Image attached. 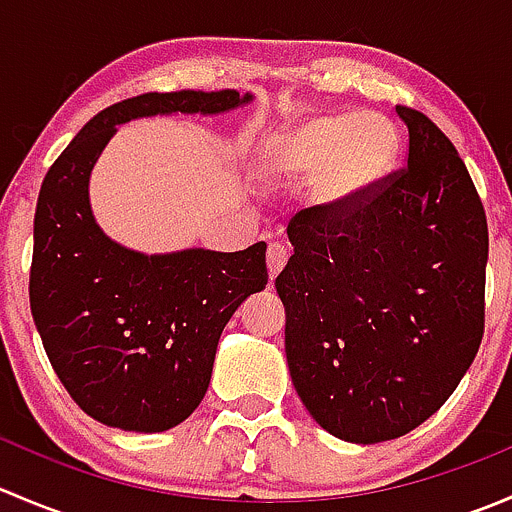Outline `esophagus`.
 I'll list each match as a JSON object with an SVG mask.
<instances>
[{
    "label": "esophagus",
    "mask_w": 512,
    "mask_h": 512,
    "mask_svg": "<svg viewBox=\"0 0 512 512\" xmlns=\"http://www.w3.org/2000/svg\"><path fill=\"white\" fill-rule=\"evenodd\" d=\"M287 260H289V252L285 245H280V242H272V245L267 247V270H270L272 280L280 275L282 267L287 265Z\"/></svg>",
    "instance_id": "obj_1"
}]
</instances>
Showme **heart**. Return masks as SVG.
<instances>
[{"label":"heart","instance_id":"heart-1","mask_svg":"<svg viewBox=\"0 0 512 512\" xmlns=\"http://www.w3.org/2000/svg\"><path fill=\"white\" fill-rule=\"evenodd\" d=\"M399 148L394 121L381 113H322L277 131L265 168L280 178L314 175L319 203L349 205L394 168Z\"/></svg>","mask_w":512,"mask_h":512}]
</instances>
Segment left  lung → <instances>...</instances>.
<instances>
[{"mask_svg": "<svg viewBox=\"0 0 512 512\" xmlns=\"http://www.w3.org/2000/svg\"><path fill=\"white\" fill-rule=\"evenodd\" d=\"M409 163L349 205L287 227L275 287L292 384L332 436L381 443L436 414L485 329L488 223L466 163L428 116L396 106Z\"/></svg>", "mask_w": 512, "mask_h": 512, "instance_id": "1", "label": "left lung"}]
</instances>
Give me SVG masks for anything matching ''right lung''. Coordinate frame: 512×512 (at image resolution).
Here are the masks:
<instances>
[{
  "label": "right lung",
  "mask_w": 512,
  "mask_h": 512,
  "mask_svg": "<svg viewBox=\"0 0 512 512\" xmlns=\"http://www.w3.org/2000/svg\"><path fill=\"white\" fill-rule=\"evenodd\" d=\"M237 91L141 94L96 113L46 173L34 215L29 302L41 344L71 399L96 421L158 433L208 391L235 309L267 285L265 242L240 252L141 255L108 240L89 205V175L118 123L156 113H220Z\"/></svg>",
  "instance_id": "obj_1"
}]
</instances>
